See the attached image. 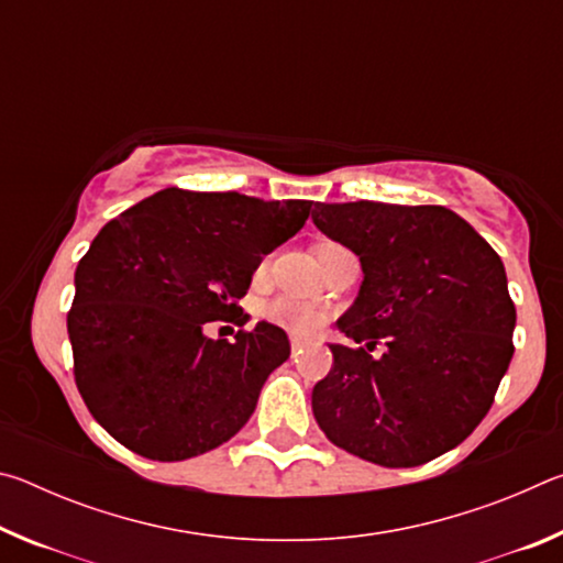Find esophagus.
Masks as SVG:
<instances>
[{
    "label": "esophagus",
    "instance_id": "1",
    "mask_svg": "<svg viewBox=\"0 0 563 563\" xmlns=\"http://www.w3.org/2000/svg\"><path fill=\"white\" fill-rule=\"evenodd\" d=\"M290 350H292V357H298L300 352H302V340L292 338V340H290Z\"/></svg>",
    "mask_w": 563,
    "mask_h": 563
}]
</instances>
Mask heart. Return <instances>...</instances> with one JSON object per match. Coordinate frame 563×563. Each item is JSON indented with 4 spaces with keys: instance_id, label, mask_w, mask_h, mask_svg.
Segmentation results:
<instances>
[{
    "instance_id": "obj_1",
    "label": "heart",
    "mask_w": 563,
    "mask_h": 563,
    "mask_svg": "<svg viewBox=\"0 0 563 563\" xmlns=\"http://www.w3.org/2000/svg\"><path fill=\"white\" fill-rule=\"evenodd\" d=\"M265 320H271L273 325H278L283 330L292 332V335L300 338H312L318 335L325 325V312L310 302H300V300H290V298H278L268 302L263 308Z\"/></svg>"
}]
</instances>
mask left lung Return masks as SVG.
Returning <instances> with one entry per match:
<instances>
[{"label":"left lung","instance_id":"8db88e82","mask_svg":"<svg viewBox=\"0 0 563 563\" xmlns=\"http://www.w3.org/2000/svg\"><path fill=\"white\" fill-rule=\"evenodd\" d=\"M312 223L350 247L362 285L330 345L312 415L332 444L379 466L454 450L489 412L507 373L517 308L497 251L444 206L316 203Z\"/></svg>","mask_w":563,"mask_h":563}]
</instances>
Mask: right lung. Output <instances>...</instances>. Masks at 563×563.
<instances>
[{
	"label": "right lung",
	"instance_id": "add662e5",
	"mask_svg": "<svg viewBox=\"0 0 563 563\" xmlns=\"http://www.w3.org/2000/svg\"><path fill=\"white\" fill-rule=\"evenodd\" d=\"M310 206L166 188L101 228L76 265L66 328L76 387L113 440L180 462L251 419L265 379L290 357L288 335L258 322L228 342L203 325L245 320L238 300L255 268Z\"/></svg>",
	"mask_w": 563,
	"mask_h": 563
}]
</instances>
